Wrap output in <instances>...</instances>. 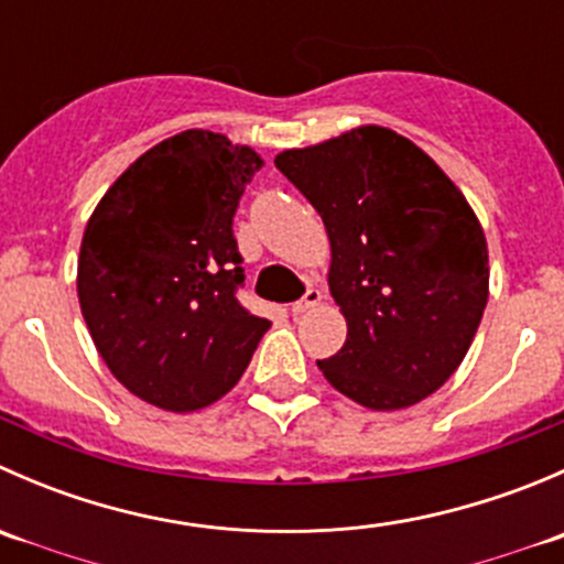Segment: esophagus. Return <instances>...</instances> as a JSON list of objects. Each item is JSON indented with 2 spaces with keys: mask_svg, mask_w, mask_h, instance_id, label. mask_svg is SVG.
<instances>
[{
  "mask_svg": "<svg viewBox=\"0 0 564 564\" xmlns=\"http://www.w3.org/2000/svg\"><path fill=\"white\" fill-rule=\"evenodd\" d=\"M322 303V292L318 289H308V292L303 294V297L297 300V303L292 305V314L300 316V314H308L311 308H316V305Z\"/></svg>",
  "mask_w": 564,
  "mask_h": 564,
  "instance_id": "esophagus-1",
  "label": "esophagus"
}]
</instances>
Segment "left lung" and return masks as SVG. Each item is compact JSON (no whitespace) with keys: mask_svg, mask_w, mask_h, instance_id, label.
<instances>
[{"mask_svg":"<svg viewBox=\"0 0 564 564\" xmlns=\"http://www.w3.org/2000/svg\"><path fill=\"white\" fill-rule=\"evenodd\" d=\"M329 237L346 344L316 360L366 409H406L456 373L488 303L482 226L453 180L379 124L275 158Z\"/></svg>","mask_w":564,"mask_h":564,"instance_id":"8db88e82","label":"left lung"}]
</instances>
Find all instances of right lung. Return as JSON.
<instances>
[{
	"label": "right lung",
	"instance_id": "obj_1",
	"mask_svg": "<svg viewBox=\"0 0 564 564\" xmlns=\"http://www.w3.org/2000/svg\"><path fill=\"white\" fill-rule=\"evenodd\" d=\"M264 166L213 130H182L124 169L78 253V303L108 371L166 412L240 382L270 322L237 303V204Z\"/></svg>",
	"mask_w": 564,
	"mask_h": 564
}]
</instances>
